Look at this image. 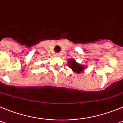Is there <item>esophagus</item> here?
<instances>
[{
	"label": "esophagus",
	"instance_id": "34e87169",
	"mask_svg": "<svg viewBox=\"0 0 123 123\" xmlns=\"http://www.w3.org/2000/svg\"><path fill=\"white\" fill-rule=\"evenodd\" d=\"M55 55H56V56H59L60 55V54H58V53H57V54H55Z\"/></svg>",
	"mask_w": 123,
	"mask_h": 123
}]
</instances>
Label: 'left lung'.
I'll return each instance as SVG.
<instances>
[{
	"mask_svg": "<svg viewBox=\"0 0 123 123\" xmlns=\"http://www.w3.org/2000/svg\"><path fill=\"white\" fill-rule=\"evenodd\" d=\"M68 65L69 68H71L73 72L76 73L78 74L83 72L84 69L85 68V67H84L83 65L77 63L73 58H71V59L68 60Z\"/></svg>",
	"mask_w": 123,
	"mask_h": 123,
	"instance_id": "obj_1",
	"label": "left lung"
}]
</instances>
